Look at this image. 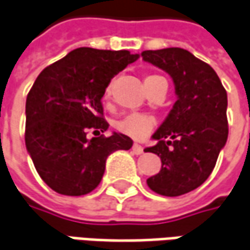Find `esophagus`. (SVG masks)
<instances>
[{"mask_svg": "<svg viewBox=\"0 0 250 250\" xmlns=\"http://www.w3.org/2000/svg\"><path fill=\"white\" fill-rule=\"evenodd\" d=\"M132 152L135 154H141L144 152V147L141 146V145H138V144H134V145H132Z\"/></svg>", "mask_w": 250, "mask_h": 250, "instance_id": "esophagus-1", "label": "esophagus"}]
</instances>
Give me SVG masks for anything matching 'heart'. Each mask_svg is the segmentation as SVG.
Here are the masks:
<instances>
[{"mask_svg": "<svg viewBox=\"0 0 250 250\" xmlns=\"http://www.w3.org/2000/svg\"><path fill=\"white\" fill-rule=\"evenodd\" d=\"M159 78H161V76L150 75L145 79V82H152V81L159 79ZM111 86H108L105 89V94H104L105 100L111 98ZM153 118H150L147 115H141V113H131V115H127L122 120H119L118 125H116V128L120 132L125 134V135H130V137H134V138H141V137L146 135L147 132L150 131V128L153 127Z\"/></svg>", "mask_w": 250, "mask_h": 250, "instance_id": "1", "label": "heart"}]
</instances>
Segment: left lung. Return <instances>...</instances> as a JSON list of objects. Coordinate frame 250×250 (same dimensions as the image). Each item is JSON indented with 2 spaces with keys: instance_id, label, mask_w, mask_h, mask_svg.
I'll list each match as a JSON object with an SVG mask.
<instances>
[{
  "instance_id": "left-lung-1",
  "label": "left lung",
  "mask_w": 250,
  "mask_h": 250,
  "mask_svg": "<svg viewBox=\"0 0 250 250\" xmlns=\"http://www.w3.org/2000/svg\"><path fill=\"white\" fill-rule=\"evenodd\" d=\"M141 56L172 78L178 97L152 137L157 144L145 149L161 159L160 172L146 183L161 196H182L208 179L227 142V93L213 68L185 49L145 50Z\"/></svg>"
}]
</instances>
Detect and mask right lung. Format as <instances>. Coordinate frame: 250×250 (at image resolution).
<instances>
[{
    "label": "right lung",
    "mask_w": 250,
    "mask_h": 250,
    "mask_svg": "<svg viewBox=\"0 0 250 250\" xmlns=\"http://www.w3.org/2000/svg\"><path fill=\"white\" fill-rule=\"evenodd\" d=\"M128 50L78 47L41 72L25 101V147L42 181L64 196H83L103 179L106 157L128 150L125 134L106 131L101 98L115 75L138 60Z\"/></svg>",
    "instance_id": "add662e5"
}]
</instances>
